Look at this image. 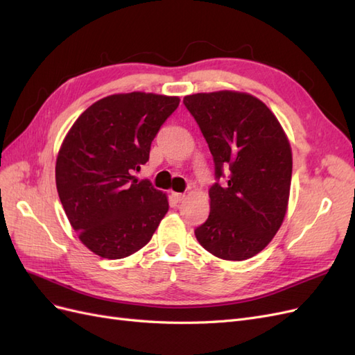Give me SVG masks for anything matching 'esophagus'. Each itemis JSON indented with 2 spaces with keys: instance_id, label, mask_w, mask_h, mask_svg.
<instances>
[{
  "instance_id": "1",
  "label": "esophagus",
  "mask_w": 355,
  "mask_h": 355,
  "mask_svg": "<svg viewBox=\"0 0 355 355\" xmlns=\"http://www.w3.org/2000/svg\"><path fill=\"white\" fill-rule=\"evenodd\" d=\"M171 197H173V200L176 202H180V201H184L187 198V196L182 194V192H173V194H171Z\"/></svg>"
}]
</instances>
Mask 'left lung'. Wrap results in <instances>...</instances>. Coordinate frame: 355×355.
<instances>
[{
  "label": "left lung",
  "mask_w": 355,
  "mask_h": 355,
  "mask_svg": "<svg viewBox=\"0 0 355 355\" xmlns=\"http://www.w3.org/2000/svg\"><path fill=\"white\" fill-rule=\"evenodd\" d=\"M206 137L218 179L210 213L196 230L198 243L219 259L245 261L271 243L284 220L292 148L274 112L254 96L220 90L184 98Z\"/></svg>",
  "instance_id": "left-lung-1"
}]
</instances>
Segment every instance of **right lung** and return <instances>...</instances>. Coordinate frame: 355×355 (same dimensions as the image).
<instances>
[{
    "label": "right lung",
    "instance_id": "obj_1",
    "mask_svg": "<svg viewBox=\"0 0 355 355\" xmlns=\"http://www.w3.org/2000/svg\"><path fill=\"white\" fill-rule=\"evenodd\" d=\"M180 99L145 92L94 102L72 124L56 158V187L80 241L105 259H123L153 239L167 194L137 182L159 127Z\"/></svg>",
    "mask_w": 355,
    "mask_h": 355
}]
</instances>
